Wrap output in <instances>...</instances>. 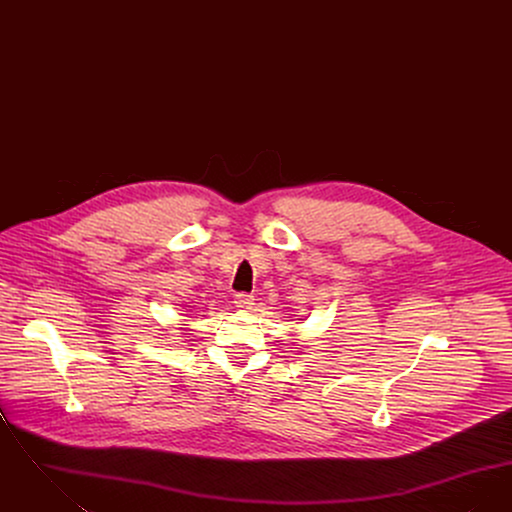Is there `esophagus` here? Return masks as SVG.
<instances>
[{
  "label": "esophagus",
  "instance_id": "34e87169",
  "mask_svg": "<svg viewBox=\"0 0 512 512\" xmlns=\"http://www.w3.org/2000/svg\"><path fill=\"white\" fill-rule=\"evenodd\" d=\"M255 297L253 295H249V293H236V297H234V303H236V307H240V309H251L255 303Z\"/></svg>",
  "mask_w": 512,
  "mask_h": 512
}]
</instances>
